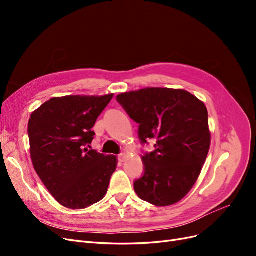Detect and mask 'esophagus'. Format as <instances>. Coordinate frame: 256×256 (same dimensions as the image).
Here are the masks:
<instances>
[{"label": "esophagus", "mask_w": 256, "mask_h": 256, "mask_svg": "<svg viewBox=\"0 0 256 256\" xmlns=\"http://www.w3.org/2000/svg\"><path fill=\"white\" fill-rule=\"evenodd\" d=\"M125 160H126V154H118V161H120V162H124Z\"/></svg>", "instance_id": "obj_1"}]
</instances>
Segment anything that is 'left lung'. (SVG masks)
<instances>
[{"instance_id": "8db88e82", "label": "left lung", "mask_w": 256, "mask_h": 256, "mask_svg": "<svg viewBox=\"0 0 256 256\" xmlns=\"http://www.w3.org/2000/svg\"><path fill=\"white\" fill-rule=\"evenodd\" d=\"M138 124L142 144L156 138L154 150L142 156L144 174L134 184L141 200L173 205L187 196L200 176L210 147L205 104L184 90L147 88L116 97Z\"/></svg>"}]
</instances>
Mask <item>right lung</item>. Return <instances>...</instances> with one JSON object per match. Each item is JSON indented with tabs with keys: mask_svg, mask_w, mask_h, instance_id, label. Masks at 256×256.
Masks as SVG:
<instances>
[{
	"mask_svg": "<svg viewBox=\"0 0 256 256\" xmlns=\"http://www.w3.org/2000/svg\"><path fill=\"white\" fill-rule=\"evenodd\" d=\"M113 94L51 98L30 115V158L46 188L64 207L83 209L102 200L118 159L88 146L92 130Z\"/></svg>",
	"mask_w": 256,
	"mask_h": 256,
	"instance_id": "1",
	"label": "right lung"
}]
</instances>
